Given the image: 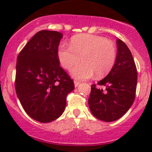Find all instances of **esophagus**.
I'll use <instances>...</instances> for the list:
<instances>
[{"label":"esophagus","instance_id":"esophagus-1","mask_svg":"<svg viewBox=\"0 0 152 152\" xmlns=\"http://www.w3.org/2000/svg\"><path fill=\"white\" fill-rule=\"evenodd\" d=\"M80 84V82H79V81H76V80L74 81V85H75L76 88H77Z\"/></svg>","mask_w":152,"mask_h":152}]
</instances>
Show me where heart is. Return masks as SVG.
<instances>
[{"label": "heart", "instance_id": "obj_1", "mask_svg": "<svg viewBox=\"0 0 152 152\" xmlns=\"http://www.w3.org/2000/svg\"><path fill=\"white\" fill-rule=\"evenodd\" d=\"M57 57L61 66L72 69V76L77 80H87L95 73L102 77L110 72L117 59L115 45L104 37L91 34H76L72 37L70 46L61 43L57 48Z\"/></svg>", "mask_w": 152, "mask_h": 152}]
</instances>
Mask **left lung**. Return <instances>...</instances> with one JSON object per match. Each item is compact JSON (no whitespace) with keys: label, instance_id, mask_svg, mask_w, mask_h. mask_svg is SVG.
<instances>
[{"label":"left lung","instance_id":"1","mask_svg":"<svg viewBox=\"0 0 152 152\" xmlns=\"http://www.w3.org/2000/svg\"><path fill=\"white\" fill-rule=\"evenodd\" d=\"M117 46L114 66L103 80L98 82V85L105 86L106 90L92 84L88 99L93 115L107 122L118 120L129 110L137 90V71L132 53L121 39L117 40Z\"/></svg>","mask_w":152,"mask_h":152}]
</instances>
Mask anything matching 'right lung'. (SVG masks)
Here are the masks:
<instances>
[{
	"mask_svg": "<svg viewBox=\"0 0 152 152\" xmlns=\"http://www.w3.org/2000/svg\"><path fill=\"white\" fill-rule=\"evenodd\" d=\"M62 37L58 31H40L17 57L15 92L25 112L39 122L59 118L66 106L67 95L75 88L57 57Z\"/></svg>",
	"mask_w": 152,
	"mask_h": 152,
	"instance_id": "add662e5",
	"label": "right lung"
}]
</instances>
